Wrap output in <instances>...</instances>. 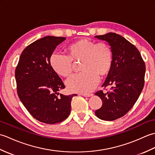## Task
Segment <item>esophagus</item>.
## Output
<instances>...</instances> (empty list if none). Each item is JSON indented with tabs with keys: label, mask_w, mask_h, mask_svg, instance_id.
Here are the masks:
<instances>
[{
	"label": "esophagus",
	"mask_w": 155,
	"mask_h": 155,
	"mask_svg": "<svg viewBox=\"0 0 155 155\" xmlns=\"http://www.w3.org/2000/svg\"><path fill=\"white\" fill-rule=\"evenodd\" d=\"M82 96L83 97H92L93 95V93H88V94H85V93H83V94H81Z\"/></svg>",
	"instance_id": "esophagus-1"
}]
</instances>
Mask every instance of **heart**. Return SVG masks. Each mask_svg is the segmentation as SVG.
Instances as JSON below:
<instances>
[{"label":"heart","mask_w":155,"mask_h":155,"mask_svg":"<svg viewBox=\"0 0 155 155\" xmlns=\"http://www.w3.org/2000/svg\"><path fill=\"white\" fill-rule=\"evenodd\" d=\"M65 51L67 55L53 53L49 61L56 73L65 78L71 77L72 73V61H81V71L83 72L67 82L68 89L72 92L90 93L97 86L99 77H106L113 67V51L106 42H97L82 38L67 46Z\"/></svg>","instance_id":"b5f03b06"}]
</instances>
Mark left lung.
I'll use <instances>...</instances> for the list:
<instances>
[{
	"label": "left lung",
	"mask_w": 155,
	"mask_h": 155,
	"mask_svg": "<svg viewBox=\"0 0 155 155\" xmlns=\"http://www.w3.org/2000/svg\"><path fill=\"white\" fill-rule=\"evenodd\" d=\"M95 37L108 42L113 51V67L102 86L112 87L107 93H95L103 101L95 114L112 121L126 114L139 98L144 84L145 63L135 46L122 36L108 32Z\"/></svg>",
	"instance_id": "obj_1"
}]
</instances>
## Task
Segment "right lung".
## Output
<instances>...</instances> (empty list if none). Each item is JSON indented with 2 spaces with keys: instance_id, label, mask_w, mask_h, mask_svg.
Masks as SVG:
<instances>
[{
  "instance_id": "obj_1",
  "label": "right lung",
  "mask_w": 155,
  "mask_h": 155,
  "mask_svg": "<svg viewBox=\"0 0 155 155\" xmlns=\"http://www.w3.org/2000/svg\"><path fill=\"white\" fill-rule=\"evenodd\" d=\"M65 39L47 36L33 42L22 52L16 67L20 100L32 117L46 124L64 120L71 113L72 98L77 95L58 93L65 86L49 61L57 46Z\"/></svg>"
}]
</instances>
